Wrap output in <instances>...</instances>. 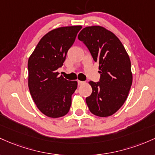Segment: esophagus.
Listing matches in <instances>:
<instances>
[{"label": "esophagus", "mask_w": 155, "mask_h": 155, "mask_svg": "<svg viewBox=\"0 0 155 155\" xmlns=\"http://www.w3.org/2000/svg\"><path fill=\"white\" fill-rule=\"evenodd\" d=\"M78 85H79V86H81V85L84 84V83H85V82H84V81H78Z\"/></svg>", "instance_id": "34e87169"}]
</instances>
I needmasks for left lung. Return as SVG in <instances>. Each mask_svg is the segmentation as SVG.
I'll list each match as a JSON object with an SVG mask.
<instances>
[{
    "instance_id": "obj_1",
    "label": "left lung",
    "mask_w": 155,
    "mask_h": 155,
    "mask_svg": "<svg viewBox=\"0 0 155 155\" xmlns=\"http://www.w3.org/2000/svg\"><path fill=\"white\" fill-rule=\"evenodd\" d=\"M78 39L87 47L99 63V82L90 81L92 93L86 97L93 114L107 117L117 111L127 98L133 83L130 60L122 43L115 34L101 26L86 27Z\"/></svg>"
}]
</instances>
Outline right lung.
I'll return each mask as SVG.
<instances>
[{"instance_id": "obj_1", "label": "right lung", "mask_w": 155, "mask_h": 155, "mask_svg": "<svg viewBox=\"0 0 155 155\" xmlns=\"http://www.w3.org/2000/svg\"><path fill=\"white\" fill-rule=\"evenodd\" d=\"M82 26L61 27L41 38L29 57L28 88L39 110L50 118L69 112L77 81H67L57 69L63 66L67 53Z\"/></svg>"}]
</instances>
